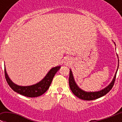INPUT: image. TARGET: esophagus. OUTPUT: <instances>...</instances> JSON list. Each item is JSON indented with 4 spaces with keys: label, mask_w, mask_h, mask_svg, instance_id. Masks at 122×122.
I'll return each instance as SVG.
<instances>
[{
    "label": "esophagus",
    "mask_w": 122,
    "mask_h": 122,
    "mask_svg": "<svg viewBox=\"0 0 122 122\" xmlns=\"http://www.w3.org/2000/svg\"><path fill=\"white\" fill-rule=\"evenodd\" d=\"M71 62V59L69 58H67L65 60V61H64V63L66 64H69Z\"/></svg>",
    "instance_id": "obj_1"
}]
</instances>
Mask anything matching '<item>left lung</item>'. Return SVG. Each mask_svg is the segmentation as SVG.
<instances>
[{"instance_id":"1","label":"left lung","mask_w":122,"mask_h":122,"mask_svg":"<svg viewBox=\"0 0 122 122\" xmlns=\"http://www.w3.org/2000/svg\"><path fill=\"white\" fill-rule=\"evenodd\" d=\"M114 44L115 46H116V44L114 43ZM117 58H118V56H117ZM118 61H119V60H118ZM118 66H117V71H116V73H115L114 76L113 78L112 81L109 83V84H108L106 87L103 88V89L100 90V91H95V92H87V91H84V90L81 89L77 85V84H76V83L75 82V81L73 73H72L71 69H70V75H69V83L71 90L72 91L73 94H74L75 96L78 97L80 99L84 100H95L97 99V98H100L106 95L107 93L109 92V91H111V89H112V87H113L114 84L115 80H116V74H117V71H118Z\"/></svg>"}]
</instances>
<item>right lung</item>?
Returning <instances> with one entry per match:
<instances>
[{
    "label": "right lung",
    "instance_id": "obj_1",
    "mask_svg": "<svg viewBox=\"0 0 122 122\" xmlns=\"http://www.w3.org/2000/svg\"><path fill=\"white\" fill-rule=\"evenodd\" d=\"M60 68V66L51 68L44 77V78H42L40 81L30 86H19L13 83L6 72L5 67V76L8 85L16 92L28 97H37L44 94L47 91L51 84L55 75L59 71Z\"/></svg>",
    "mask_w": 122,
    "mask_h": 122
}]
</instances>
